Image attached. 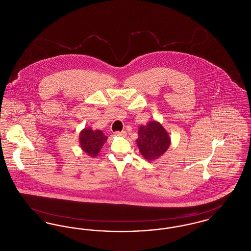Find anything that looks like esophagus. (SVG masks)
I'll return each instance as SVG.
<instances>
[{
	"mask_svg": "<svg viewBox=\"0 0 251 251\" xmlns=\"http://www.w3.org/2000/svg\"><path fill=\"white\" fill-rule=\"evenodd\" d=\"M116 135H118V136H121V137H125V136L127 135V132L125 131H117V132H116Z\"/></svg>",
	"mask_w": 251,
	"mask_h": 251,
	"instance_id": "obj_1",
	"label": "esophagus"
}]
</instances>
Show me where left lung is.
Instances as JSON below:
<instances>
[{
    "label": "left lung",
    "instance_id": "1",
    "mask_svg": "<svg viewBox=\"0 0 251 251\" xmlns=\"http://www.w3.org/2000/svg\"><path fill=\"white\" fill-rule=\"evenodd\" d=\"M135 142L144 159L151 162L167 151L171 144V139L160 122L151 120L147 125L139 127L138 138Z\"/></svg>",
    "mask_w": 251,
    "mask_h": 251
}]
</instances>
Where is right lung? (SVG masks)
<instances>
[{
	"label": "right lung",
	"instance_id": "1",
	"mask_svg": "<svg viewBox=\"0 0 251 251\" xmlns=\"http://www.w3.org/2000/svg\"><path fill=\"white\" fill-rule=\"evenodd\" d=\"M107 141V136L100 130L84 128L80 131L79 143L82 151L87 155L95 158L100 153L103 144Z\"/></svg>",
	"mask_w": 251,
	"mask_h": 251
}]
</instances>
